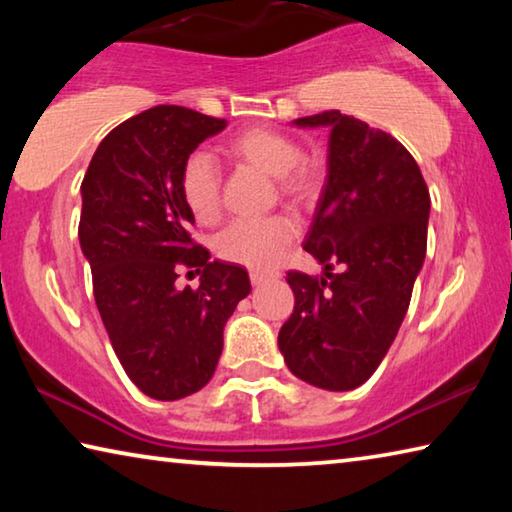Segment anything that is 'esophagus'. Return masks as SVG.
Returning a JSON list of instances; mask_svg holds the SVG:
<instances>
[{
  "mask_svg": "<svg viewBox=\"0 0 512 512\" xmlns=\"http://www.w3.org/2000/svg\"><path fill=\"white\" fill-rule=\"evenodd\" d=\"M268 275L266 273H259V271H250V282L255 284V287H259V284L266 282Z\"/></svg>",
  "mask_w": 512,
  "mask_h": 512,
  "instance_id": "34e87169",
  "label": "esophagus"
}]
</instances>
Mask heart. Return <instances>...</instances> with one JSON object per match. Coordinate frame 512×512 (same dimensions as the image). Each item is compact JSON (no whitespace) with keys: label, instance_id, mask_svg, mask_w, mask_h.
Segmentation results:
<instances>
[{"label":"heart","instance_id":"1","mask_svg":"<svg viewBox=\"0 0 512 512\" xmlns=\"http://www.w3.org/2000/svg\"><path fill=\"white\" fill-rule=\"evenodd\" d=\"M232 160L250 164L273 176L275 189L293 207H307L320 192V173L311 160L302 158L300 146L289 135L271 128H248L225 144ZM180 194L196 221L214 223L221 214V171L210 155L196 151L180 169ZM298 225L287 214H271L262 219L232 221L216 237V253L225 262H235L268 271L280 259Z\"/></svg>","mask_w":512,"mask_h":512}]
</instances>
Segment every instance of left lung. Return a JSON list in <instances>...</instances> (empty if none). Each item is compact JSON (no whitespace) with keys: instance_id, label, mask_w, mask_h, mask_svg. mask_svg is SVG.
<instances>
[{"instance_id":"1","label":"left lung","mask_w":512,"mask_h":512,"mask_svg":"<svg viewBox=\"0 0 512 512\" xmlns=\"http://www.w3.org/2000/svg\"><path fill=\"white\" fill-rule=\"evenodd\" d=\"M293 124L329 128L327 180L305 237L325 277L287 273L296 305L277 345L302 381L352 391L377 370L409 309L431 198L418 162L393 135L339 110Z\"/></svg>"}]
</instances>
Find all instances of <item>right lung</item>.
I'll use <instances>...</instances> for the list:
<instances>
[{
	"instance_id": "obj_1",
	"label": "right lung",
	"mask_w": 512,
	"mask_h": 512,
	"mask_svg": "<svg viewBox=\"0 0 512 512\" xmlns=\"http://www.w3.org/2000/svg\"><path fill=\"white\" fill-rule=\"evenodd\" d=\"M225 119L155 106L103 137L81 183L79 239L112 350L144 395L171 402L212 379L223 327L250 293L246 268L210 262L192 239L180 169ZM185 267L198 290L175 287Z\"/></svg>"
}]
</instances>
